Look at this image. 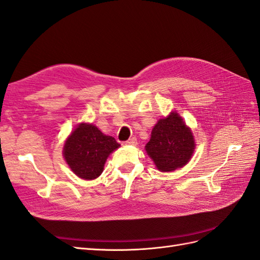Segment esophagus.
<instances>
[{"label": "esophagus", "instance_id": "esophagus-1", "mask_svg": "<svg viewBox=\"0 0 260 260\" xmlns=\"http://www.w3.org/2000/svg\"><path fill=\"white\" fill-rule=\"evenodd\" d=\"M126 145H131V146H136L137 145V139L135 137L129 138L127 142H126Z\"/></svg>", "mask_w": 260, "mask_h": 260}]
</instances>
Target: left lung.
Wrapping results in <instances>:
<instances>
[{"label":"left lung","mask_w":260,"mask_h":260,"mask_svg":"<svg viewBox=\"0 0 260 260\" xmlns=\"http://www.w3.org/2000/svg\"><path fill=\"white\" fill-rule=\"evenodd\" d=\"M145 148L160 171L171 172L189 161L195 149V140L182 117L172 112L154 125Z\"/></svg>","instance_id":"left-lung-1"}]
</instances>
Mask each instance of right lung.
Returning a JSON list of instances; mask_svg holds the SVG:
<instances>
[{
  "label": "right lung",
  "instance_id": "add662e5",
  "mask_svg": "<svg viewBox=\"0 0 260 260\" xmlns=\"http://www.w3.org/2000/svg\"><path fill=\"white\" fill-rule=\"evenodd\" d=\"M121 145L92 124L81 123L64 145V158L72 171L85 180H93L102 173L111 152Z\"/></svg>",
  "mask_w": 260,
  "mask_h": 260
}]
</instances>
